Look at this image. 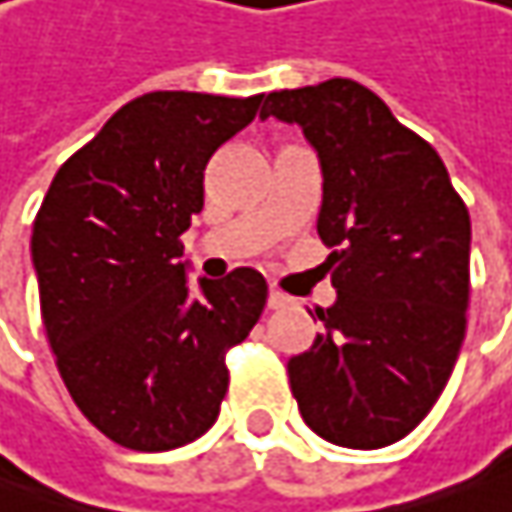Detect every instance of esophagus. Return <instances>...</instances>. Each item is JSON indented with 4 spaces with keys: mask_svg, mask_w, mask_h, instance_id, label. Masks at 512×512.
<instances>
[{
    "mask_svg": "<svg viewBox=\"0 0 512 512\" xmlns=\"http://www.w3.org/2000/svg\"><path fill=\"white\" fill-rule=\"evenodd\" d=\"M285 306H291V297H285L282 291H271L268 294V309H285Z\"/></svg>",
    "mask_w": 512,
    "mask_h": 512,
    "instance_id": "1",
    "label": "esophagus"
}]
</instances>
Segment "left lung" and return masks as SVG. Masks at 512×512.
I'll return each mask as SVG.
<instances>
[{"instance_id": "8db88e82", "label": "left lung", "mask_w": 512, "mask_h": 512, "mask_svg": "<svg viewBox=\"0 0 512 512\" xmlns=\"http://www.w3.org/2000/svg\"><path fill=\"white\" fill-rule=\"evenodd\" d=\"M262 119L300 125L323 168L317 236L338 300L288 361L314 434L382 449L411 434L455 370L469 306V209L440 154L349 78L279 90Z\"/></svg>"}]
</instances>
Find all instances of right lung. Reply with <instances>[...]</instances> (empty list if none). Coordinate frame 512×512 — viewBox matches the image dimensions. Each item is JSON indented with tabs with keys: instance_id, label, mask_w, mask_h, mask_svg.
I'll return each instance as SVG.
<instances>
[{
	"instance_id": "obj_1",
	"label": "right lung",
	"mask_w": 512,
	"mask_h": 512,
	"mask_svg": "<svg viewBox=\"0 0 512 512\" xmlns=\"http://www.w3.org/2000/svg\"><path fill=\"white\" fill-rule=\"evenodd\" d=\"M262 95L148 92L55 174L31 259L60 379L81 414L133 452H168L218 420L241 344L268 300L253 268L189 291L180 236L203 209L209 157Z\"/></svg>"
}]
</instances>
